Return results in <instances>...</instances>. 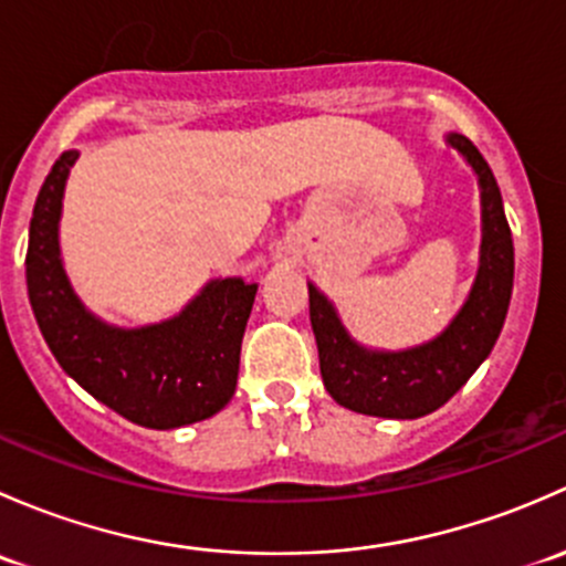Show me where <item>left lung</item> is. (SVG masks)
Here are the masks:
<instances>
[{"label": "left lung", "instance_id": "1", "mask_svg": "<svg viewBox=\"0 0 566 566\" xmlns=\"http://www.w3.org/2000/svg\"><path fill=\"white\" fill-rule=\"evenodd\" d=\"M444 142L463 155L480 185L482 244L476 277L444 332L400 352H381L354 340L329 296L316 283H307L324 387L343 409L381 419H417L441 409L485 363L504 326L515 248L496 177L469 138L447 133Z\"/></svg>", "mask_w": 566, "mask_h": 566}]
</instances>
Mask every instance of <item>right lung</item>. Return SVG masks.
I'll return each instance as SVG.
<instances>
[{
    "instance_id": "1",
    "label": "right lung",
    "mask_w": 566,
    "mask_h": 566,
    "mask_svg": "<svg viewBox=\"0 0 566 566\" xmlns=\"http://www.w3.org/2000/svg\"><path fill=\"white\" fill-rule=\"evenodd\" d=\"M75 160V149L60 155L29 223L27 291L51 354L92 398L142 428L171 430L212 417L234 398L259 283L214 277L171 318L103 322L75 294L62 261V201Z\"/></svg>"
}]
</instances>
